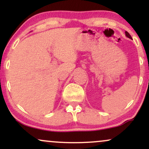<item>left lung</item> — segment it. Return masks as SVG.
Masks as SVG:
<instances>
[{
    "instance_id": "8db88e82",
    "label": "left lung",
    "mask_w": 149,
    "mask_h": 149,
    "mask_svg": "<svg viewBox=\"0 0 149 149\" xmlns=\"http://www.w3.org/2000/svg\"><path fill=\"white\" fill-rule=\"evenodd\" d=\"M125 36H127V38H130V39H132V37H131V36L130 35V33H128L127 31H125Z\"/></svg>"
}]
</instances>
